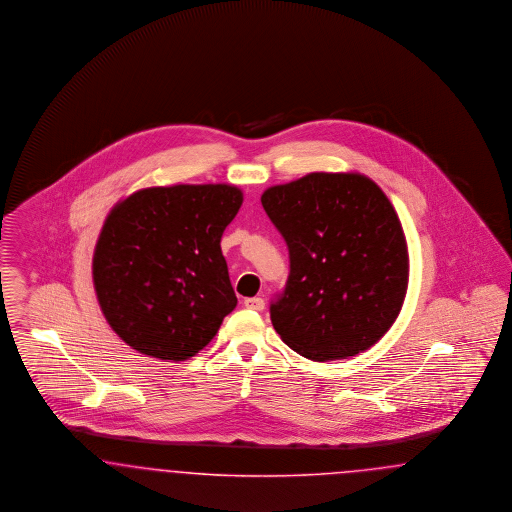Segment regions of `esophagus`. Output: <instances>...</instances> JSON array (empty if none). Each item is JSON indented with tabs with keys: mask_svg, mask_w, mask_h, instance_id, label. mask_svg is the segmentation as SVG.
Masks as SVG:
<instances>
[{
	"mask_svg": "<svg viewBox=\"0 0 512 512\" xmlns=\"http://www.w3.org/2000/svg\"><path fill=\"white\" fill-rule=\"evenodd\" d=\"M246 310H254V312H262L266 308L264 298H245Z\"/></svg>",
	"mask_w": 512,
	"mask_h": 512,
	"instance_id": "obj_1",
	"label": "esophagus"
}]
</instances>
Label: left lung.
<instances>
[{"label": "left lung", "mask_w": 512, "mask_h": 512, "mask_svg": "<svg viewBox=\"0 0 512 512\" xmlns=\"http://www.w3.org/2000/svg\"><path fill=\"white\" fill-rule=\"evenodd\" d=\"M262 206L289 246V281L269 310L283 342L313 361L377 344L409 283L405 233L384 191L357 172H313L267 187Z\"/></svg>", "instance_id": "obj_1"}]
</instances>
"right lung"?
Listing matches in <instances>:
<instances>
[{
  "label": "right lung",
  "instance_id": "obj_1",
  "mask_svg": "<svg viewBox=\"0 0 512 512\" xmlns=\"http://www.w3.org/2000/svg\"><path fill=\"white\" fill-rule=\"evenodd\" d=\"M243 191L227 183L139 189L112 206L93 287L112 331L143 356L185 361L237 306L222 254Z\"/></svg>",
  "mask_w": 512,
  "mask_h": 512
}]
</instances>
